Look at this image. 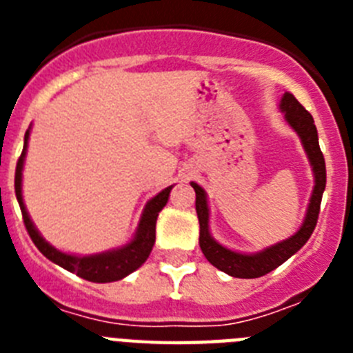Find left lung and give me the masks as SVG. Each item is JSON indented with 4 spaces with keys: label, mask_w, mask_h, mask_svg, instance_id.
Instances as JSON below:
<instances>
[{
    "label": "left lung",
    "mask_w": 353,
    "mask_h": 353,
    "mask_svg": "<svg viewBox=\"0 0 353 353\" xmlns=\"http://www.w3.org/2000/svg\"><path fill=\"white\" fill-rule=\"evenodd\" d=\"M281 111H285V118L292 129L301 136V141L304 145L305 154L310 157L311 166L314 173V189L311 194L310 207L305 214L304 224L297 233L290 236L288 240H283L279 244L256 254H240V252L230 251L217 244L208 232V207L205 191L198 183L192 182L196 192V214L199 221V248L203 251L205 258L214 265L215 269L223 270L228 276L242 277V279H254L269 274L270 270L277 269L279 265L285 263L292 254L299 251L302 245L310 240L314 226H316L318 214H320V203H322V194L325 189L327 173H325V159H323L322 150L318 145V132L314 127V120L304 105L292 95L285 93L281 99Z\"/></svg>",
    "instance_id": "obj_1"
}]
</instances>
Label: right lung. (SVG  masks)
Returning a JSON list of instances; mask_svg holds the SVG:
<instances>
[{"instance_id":"1","label":"right lung","mask_w":353,"mask_h":353,"mask_svg":"<svg viewBox=\"0 0 353 353\" xmlns=\"http://www.w3.org/2000/svg\"><path fill=\"white\" fill-rule=\"evenodd\" d=\"M28 138H30V130H26V134H24L23 154L19 157L17 166H15V196H17L21 212H23V221L24 226H26L28 230V235L31 236L33 244L39 248V251L42 252L46 258L54 261L56 265H60L65 270H68V272L77 274L79 277H83V279L92 283L118 281V279H123V277L129 276L130 272L139 269V267L146 261V258L150 256L152 248H154L157 215L159 212L164 208V205L168 203V196H170V191L173 185L166 187L164 191L159 192L155 198H152L148 203H146L143 217L141 221H139L138 233H136L132 242L127 244L125 248L117 249V251L102 252V254H93V256H72V254H65V252L61 251H56L52 245H49L48 242L39 235V232H37V228L31 223L30 215H28L26 212V207H24L23 203L21 182H23V164L24 155H26Z\"/></svg>"}]
</instances>
